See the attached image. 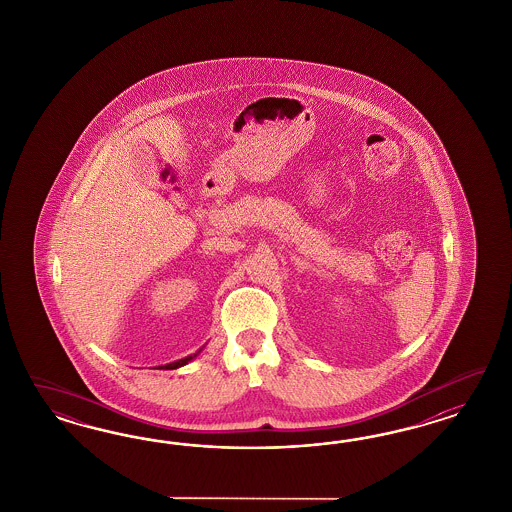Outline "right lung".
I'll use <instances>...</instances> for the list:
<instances>
[{
    "instance_id": "add662e5",
    "label": "right lung",
    "mask_w": 512,
    "mask_h": 512,
    "mask_svg": "<svg viewBox=\"0 0 512 512\" xmlns=\"http://www.w3.org/2000/svg\"><path fill=\"white\" fill-rule=\"evenodd\" d=\"M201 349L197 351V353H193V355H189V357L186 358H180V360H176V362H171V364H165V366H159V370L163 368V370H176V368H182V366H186L187 362H191L193 358L197 357L199 353H201Z\"/></svg>"
}]
</instances>
